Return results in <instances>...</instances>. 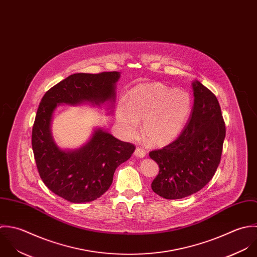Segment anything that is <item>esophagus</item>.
I'll return each mask as SVG.
<instances>
[{"label":"esophagus","instance_id":"1","mask_svg":"<svg viewBox=\"0 0 257 257\" xmlns=\"http://www.w3.org/2000/svg\"><path fill=\"white\" fill-rule=\"evenodd\" d=\"M135 156L138 158H144L146 156V151L143 148H137L135 151Z\"/></svg>","mask_w":257,"mask_h":257}]
</instances>
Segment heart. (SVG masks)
Segmentation results:
<instances>
[{
	"mask_svg": "<svg viewBox=\"0 0 257 257\" xmlns=\"http://www.w3.org/2000/svg\"><path fill=\"white\" fill-rule=\"evenodd\" d=\"M191 110L188 92L162 84H143L130 92L116 116L127 137L137 134L143 119V134L154 145H168L179 135Z\"/></svg>",
	"mask_w": 257,
	"mask_h": 257,
	"instance_id": "1",
	"label": "heart"
}]
</instances>
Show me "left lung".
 I'll list each match as a JSON object with an SVG mask.
<instances>
[{
  "instance_id": "obj_1",
  "label": "left lung",
  "mask_w": 257,
  "mask_h": 257,
  "mask_svg": "<svg viewBox=\"0 0 257 257\" xmlns=\"http://www.w3.org/2000/svg\"><path fill=\"white\" fill-rule=\"evenodd\" d=\"M194 102L179 137L150 157L160 168L153 190L167 199H178L203 188L217 170L225 138L219 102L206 86L193 82Z\"/></svg>"
}]
</instances>
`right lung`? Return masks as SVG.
I'll return each mask as SVG.
<instances>
[{
  "mask_svg": "<svg viewBox=\"0 0 257 257\" xmlns=\"http://www.w3.org/2000/svg\"><path fill=\"white\" fill-rule=\"evenodd\" d=\"M118 79L117 72L74 74L51 87L40 102L32 132L37 169L48 188L68 201L82 203L101 196L116 168L132 157L136 147L99 128L80 150L62 151L51 135L53 112L60 103L113 101Z\"/></svg>",
  "mask_w": 257,
  "mask_h": 257,
  "instance_id": "right-lung-1",
  "label": "right lung"
}]
</instances>
